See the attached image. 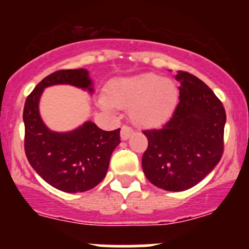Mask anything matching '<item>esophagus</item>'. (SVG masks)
Instances as JSON below:
<instances>
[{"label":"esophagus","mask_w":249,"mask_h":249,"mask_svg":"<svg viewBox=\"0 0 249 249\" xmlns=\"http://www.w3.org/2000/svg\"><path fill=\"white\" fill-rule=\"evenodd\" d=\"M131 135H134V130L129 126H123L122 127V131H120V139L123 141H126L131 137Z\"/></svg>","instance_id":"esophagus-1"}]
</instances>
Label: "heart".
I'll return each instance as SVG.
<instances>
[{
	"instance_id": "1",
	"label": "heart",
	"mask_w": 249,
	"mask_h": 249,
	"mask_svg": "<svg viewBox=\"0 0 249 249\" xmlns=\"http://www.w3.org/2000/svg\"><path fill=\"white\" fill-rule=\"evenodd\" d=\"M178 102V88L173 80L158 73L145 72L112 80L106 97L99 99L102 109H129L135 125L144 129L164 124Z\"/></svg>"
}]
</instances>
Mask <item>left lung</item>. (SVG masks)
Listing matches in <instances>:
<instances>
[{
  "label": "left lung",
  "mask_w": 249,
  "mask_h": 249,
  "mask_svg": "<svg viewBox=\"0 0 249 249\" xmlns=\"http://www.w3.org/2000/svg\"><path fill=\"white\" fill-rule=\"evenodd\" d=\"M179 102L169 122L147 130L142 157L145 177L167 192H183L213 171L223 154L227 114L214 92L197 77L178 71Z\"/></svg>",
  "instance_id": "1"
}]
</instances>
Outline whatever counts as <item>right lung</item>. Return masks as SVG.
Wrapping results in <instances>:
<instances>
[{"label": "right lung", "mask_w": 249, "mask_h": 249, "mask_svg": "<svg viewBox=\"0 0 249 249\" xmlns=\"http://www.w3.org/2000/svg\"><path fill=\"white\" fill-rule=\"evenodd\" d=\"M67 84L94 92L85 69L54 72L37 84L24 107L25 153L32 169L52 187L65 193H82L96 187L106 176L110 155L120 143V129L104 131L84 122L71 131H53L39 114L44 89Z\"/></svg>", "instance_id": "obj_1"}]
</instances>
